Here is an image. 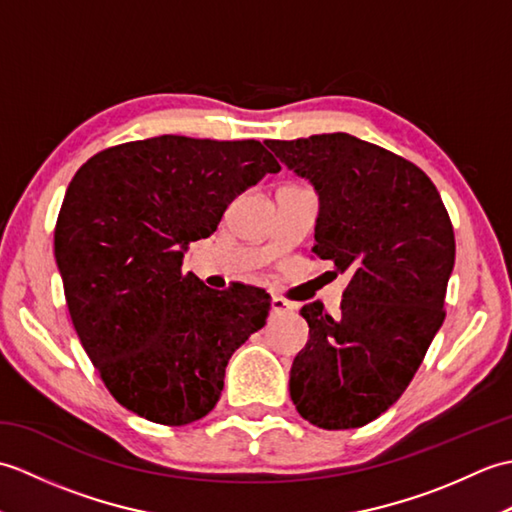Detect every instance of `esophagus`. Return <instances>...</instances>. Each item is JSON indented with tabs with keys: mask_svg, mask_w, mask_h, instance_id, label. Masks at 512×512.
I'll use <instances>...</instances> for the list:
<instances>
[{
	"mask_svg": "<svg viewBox=\"0 0 512 512\" xmlns=\"http://www.w3.org/2000/svg\"><path fill=\"white\" fill-rule=\"evenodd\" d=\"M270 310H273V314H288L295 310V306H292V303L286 301L284 297H273L270 299Z\"/></svg>",
	"mask_w": 512,
	"mask_h": 512,
	"instance_id": "obj_1",
	"label": "esophagus"
}]
</instances>
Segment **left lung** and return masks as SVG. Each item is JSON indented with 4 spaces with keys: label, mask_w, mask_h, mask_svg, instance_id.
Returning a JSON list of instances; mask_svg holds the SVG:
<instances>
[{
    "label": "left lung",
    "mask_w": 512,
    "mask_h": 512,
    "mask_svg": "<svg viewBox=\"0 0 512 512\" xmlns=\"http://www.w3.org/2000/svg\"><path fill=\"white\" fill-rule=\"evenodd\" d=\"M319 195L312 253L350 273L341 312L301 308L310 341L290 398L321 429L372 422L400 398L444 321L455 264L449 213L427 173L350 134L266 140Z\"/></svg>",
    "instance_id": "obj_1"
}]
</instances>
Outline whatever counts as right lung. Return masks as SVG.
I'll use <instances>...</instances> for the list:
<instances>
[{"label": "right lung", "instance_id": "1", "mask_svg": "<svg viewBox=\"0 0 512 512\" xmlns=\"http://www.w3.org/2000/svg\"><path fill=\"white\" fill-rule=\"evenodd\" d=\"M281 167L257 140L158 136L92 156L74 173L54 257L83 350L110 394L158 424L204 418L228 358L262 330L270 297L182 275L189 244Z\"/></svg>", "mask_w": 512, "mask_h": 512}]
</instances>
